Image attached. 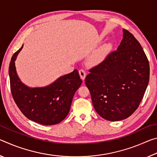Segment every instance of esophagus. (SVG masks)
<instances>
[{"label":"esophagus","mask_w":157,"mask_h":157,"mask_svg":"<svg viewBox=\"0 0 157 157\" xmlns=\"http://www.w3.org/2000/svg\"><path fill=\"white\" fill-rule=\"evenodd\" d=\"M79 75H80L81 79L84 80L85 79V77H86V72H85V71L84 69H80V70L79 71Z\"/></svg>","instance_id":"1"}]
</instances>
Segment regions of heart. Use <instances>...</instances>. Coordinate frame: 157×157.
I'll return each instance as SVG.
<instances>
[{
	"label": "heart",
	"mask_w": 157,
	"mask_h": 157,
	"mask_svg": "<svg viewBox=\"0 0 157 157\" xmlns=\"http://www.w3.org/2000/svg\"><path fill=\"white\" fill-rule=\"evenodd\" d=\"M111 48V44H105V46H103L102 50H101V52L100 53H98V55H95V57H94V58H93V62H100V61L103 58V56H104V55L105 54V53L107 52L108 51H109Z\"/></svg>",
	"instance_id": "1"
}]
</instances>
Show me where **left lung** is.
Wrapping results in <instances>:
<instances>
[{
    "mask_svg": "<svg viewBox=\"0 0 157 157\" xmlns=\"http://www.w3.org/2000/svg\"><path fill=\"white\" fill-rule=\"evenodd\" d=\"M85 84L96 112L118 121L139 107L150 79L147 57L134 35L123 29V39L115 51L89 69Z\"/></svg>",
    "mask_w": 157,
    "mask_h": 157,
    "instance_id": "1",
    "label": "left lung"
}]
</instances>
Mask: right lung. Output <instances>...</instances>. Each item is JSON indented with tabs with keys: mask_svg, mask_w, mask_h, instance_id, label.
Wrapping results in <instances>:
<instances>
[{
	"mask_svg": "<svg viewBox=\"0 0 157 157\" xmlns=\"http://www.w3.org/2000/svg\"><path fill=\"white\" fill-rule=\"evenodd\" d=\"M23 46L14 52L9 66L10 89L14 102L28 119L44 125L62 122L70 111L75 91L82 84L78 71L75 69L49 86L30 88L18 78L14 61Z\"/></svg>",
	"mask_w": 157,
	"mask_h": 157,
	"instance_id": "right-lung-1",
	"label": "right lung"
}]
</instances>
